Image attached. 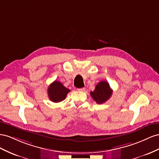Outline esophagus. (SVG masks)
<instances>
[{"instance_id":"obj_1","label":"esophagus","mask_w":159,"mask_h":159,"mask_svg":"<svg viewBox=\"0 0 159 159\" xmlns=\"http://www.w3.org/2000/svg\"><path fill=\"white\" fill-rule=\"evenodd\" d=\"M77 90H79V91H84L85 90V88H80V89H78Z\"/></svg>"}]
</instances>
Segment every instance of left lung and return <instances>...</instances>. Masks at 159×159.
Wrapping results in <instances>:
<instances>
[{
    "label": "left lung",
    "instance_id": "1",
    "mask_svg": "<svg viewBox=\"0 0 159 159\" xmlns=\"http://www.w3.org/2000/svg\"><path fill=\"white\" fill-rule=\"evenodd\" d=\"M90 94L97 103L102 104L110 98L112 94V90L108 82L102 80L96 85L95 89L90 92Z\"/></svg>",
    "mask_w": 159,
    "mask_h": 159
}]
</instances>
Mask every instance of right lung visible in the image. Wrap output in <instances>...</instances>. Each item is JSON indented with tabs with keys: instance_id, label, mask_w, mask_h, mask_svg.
Here are the masks:
<instances>
[{
	"instance_id": "right-lung-1",
	"label": "right lung",
	"mask_w": 159,
	"mask_h": 159,
	"mask_svg": "<svg viewBox=\"0 0 159 159\" xmlns=\"http://www.w3.org/2000/svg\"><path fill=\"white\" fill-rule=\"evenodd\" d=\"M70 90L66 88L59 81L55 80L48 88V98L53 102H59L66 98Z\"/></svg>"
}]
</instances>
